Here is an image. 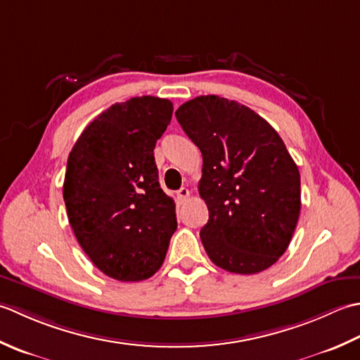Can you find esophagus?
<instances>
[{
    "instance_id": "obj_1",
    "label": "esophagus",
    "mask_w": 360,
    "mask_h": 360,
    "mask_svg": "<svg viewBox=\"0 0 360 360\" xmlns=\"http://www.w3.org/2000/svg\"><path fill=\"white\" fill-rule=\"evenodd\" d=\"M189 195H191V193H189V189L188 188H180L179 191H177V200L180 202V203H183V202H186L188 199H189Z\"/></svg>"
}]
</instances>
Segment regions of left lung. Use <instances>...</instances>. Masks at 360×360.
<instances>
[{"label":"left lung","mask_w":360,"mask_h":360,"mask_svg":"<svg viewBox=\"0 0 360 360\" xmlns=\"http://www.w3.org/2000/svg\"><path fill=\"white\" fill-rule=\"evenodd\" d=\"M202 152L199 193L208 207L200 239L226 272L253 275L280 259L302 208L300 172L281 136L252 108L214 94L179 107Z\"/></svg>","instance_id":"1"}]
</instances>
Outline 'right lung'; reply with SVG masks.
<instances>
[{"instance_id": "add662e5", "label": "right lung", "mask_w": 360, "mask_h": 360, "mask_svg": "<svg viewBox=\"0 0 360 360\" xmlns=\"http://www.w3.org/2000/svg\"><path fill=\"white\" fill-rule=\"evenodd\" d=\"M172 102L153 96L113 104L93 120L70 152L63 200L77 242L102 274L148 280L177 230L153 157L172 118Z\"/></svg>"}]
</instances>
